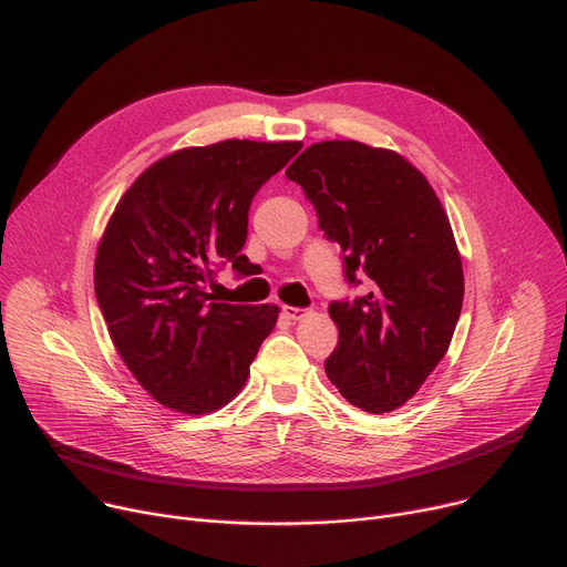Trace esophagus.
Returning <instances> with one entry per match:
<instances>
[{
	"mask_svg": "<svg viewBox=\"0 0 567 567\" xmlns=\"http://www.w3.org/2000/svg\"><path fill=\"white\" fill-rule=\"evenodd\" d=\"M282 315L289 319V321H299L306 317V310L303 308H291V306H285L282 308Z\"/></svg>",
	"mask_w": 567,
	"mask_h": 567,
	"instance_id": "esophagus-1",
	"label": "esophagus"
}]
</instances>
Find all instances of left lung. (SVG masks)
Returning <instances> with one entry per match:
<instances>
[{
  "label": "left lung",
  "mask_w": 567,
  "mask_h": 567,
  "mask_svg": "<svg viewBox=\"0 0 567 567\" xmlns=\"http://www.w3.org/2000/svg\"><path fill=\"white\" fill-rule=\"evenodd\" d=\"M344 252V276L372 282L333 301L340 338L323 363L342 398L385 413L419 393L451 347L464 274L449 214L423 172L391 148L355 140L310 144L287 167Z\"/></svg>",
  "instance_id": "1"
}]
</instances>
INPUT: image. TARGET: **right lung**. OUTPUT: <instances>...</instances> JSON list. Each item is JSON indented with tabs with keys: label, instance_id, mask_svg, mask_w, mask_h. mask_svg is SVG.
I'll return each instance as SVG.
<instances>
[{
	"label": "right lung",
	"instance_id": "1",
	"mask_svg": "<svg viewBox=\"0 0 567 567\" xmlns=\"http://www.w3.org/2000/svg\"><path fill=\"white\" fill-rule=\"evenodd\" d=\"M301 142L225 140L146 167L103 231L94 287L110 338L142 389L178 413H212L241 393L278 306L218 303L220 266L246 274L255 193Z\"/></svg>",
	"mask_w": 567,
	"mask_h": 567
}]
</instances>
